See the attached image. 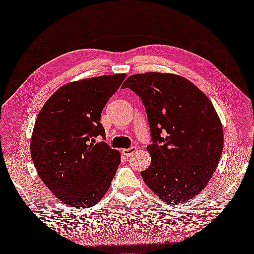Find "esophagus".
I'll return each instance as SVG.
<instances>
[{"label": "esophagus", "mask_w": 254, "mask_h": 254, "mask_svg": "<svg viewBox=\"0 0 254 254\" xmlns=\"http://www.w3.org/2000/svg\"><path fill=\"white\" fill-rule=\"evenodd\" d=\"M135 150H136L135 147H130V148H127V149H123L122 154H123L124 156H127V157H130L131 155L134 154Z\"/></svg>", "instance_id": "34e87169"}]
</instances>
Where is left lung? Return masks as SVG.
Listing matches in <instances>:
<instances>
[{"instance_id":"obj_1","label":"left lung","mask_w":254,"mask_h":254,"mask_svg":"<svg viewBox=\"0 0 254 254\" xmlns=\"http://www.w3.org/2000/svg\"><path fill=\"white\" fill-rule=\"evenodd\" d=\"M130 88L146 107L152 143L151 164L141 176L166 203H183L207 187L224 147L223 127L214 105L183 76L160 72L133 74Z\"/></svg>"}]
</instances>
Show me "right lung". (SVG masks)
<instances>
[{
  "label": "right lung",
  "mask_w": 254,
  "mask_h": 254,
  "mask_svg": "<svg viewBox=\"0 0 254 254\" xmlns=\"http://www.w3.org/2000/svg\"><path fill=\"white\" fill-rule=\"evenodd\" d=\"M127 74L82 79L59 88L36 119L30 154L40 180L56 198L78 209L99 202L121 155L106 142L100 114Z\"/></svg>",
  "instance_id": "add662e5"
}]
</instances>
